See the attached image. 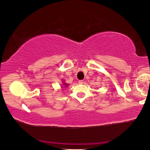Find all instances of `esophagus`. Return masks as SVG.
Listing matches in <instances>:
<instances>
[{
  "label": "esophagus",
  "instance_id": "esophagus-1",
  "mask_svg": "<svg viewBox=\"0 0 150 150\" xmlns=\"http://www.w3.org/2000/svg\"><path fill=\"white\" fill-rule=\"evenodd\" d=\"M83 80H80V81H79V84H80V85H82V84H83Z\"/></svg>",
  "mask_w": 150,
  "mask_h": 150
}]
</instances>
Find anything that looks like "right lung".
Masks as SVG:
<instances>
[{"mask_svg":"<svg viewBox=\"0 0 150 150\" xmlns=\"http://www.w3.org/2000/svg\"><path fill=\"white\" fill-rule=\"evenodd\" d=\"M63 85H64L65 86H66V87H67V84H63Z\"/></svg>","mask_w":150,"mask_h":150,"instance_id":"add662e5","label":"right lung"}]
</instances>
